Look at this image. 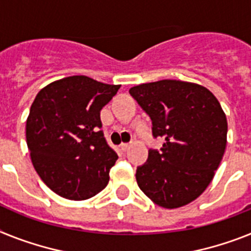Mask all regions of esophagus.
Masks as SVG:
<instances>
[{"mask_svg":"<svg viewBox=\"0 0 251 251\" xmlns=\"http://www.w3.org/2000/svg\"><path fill=\"white\" fill-rule=\"evenodd\" d=\"M120 148H121V151H127V149L130 148V144H129V143H122V144L120 145Z\"/></svg>","mask_w":251,"mask_h":251,"instance_id":"34e87169","label":"esophagus"}]
</instances>
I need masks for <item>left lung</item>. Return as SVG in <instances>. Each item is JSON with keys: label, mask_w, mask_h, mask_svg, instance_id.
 <instances>
[{"label": "left lung", "mask_w": 251, "mask_h": 251, "mask_svg": "<svg viewBox=\"0 0 251 251\" xmlns=\"http://www.w3.org/2000/svg\"><path fill=\"white\" fill-rule=\"evenodd\" d=\"M130 94L151 117L154 138L166 140L161 151H149L136 182L159 207H184L203 194L222 161L226 115L210 90L189 81L140 84Z\"/></svg>", "instance_id": "obj_1"}]
</instances>
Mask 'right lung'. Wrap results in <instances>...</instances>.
<instances>
[{
	"label": "right lung",
	"instance_id": "add662e5",
	"mask_svg": "<svg viewBox=\"0 0 251 251\" xmlns=\"http://www.w3.org/2000/svg\"><path fill=\"white\" fill-rule=\"evenodd\" d=\"M120 86L75 75L48 84L35 97L26 144L39 177L60 197L85 201L108 184L119 155L100 130V109Z\"/></svg>",
	"mask_w": 251,
	"mask_h": 251
}]
</instances>
